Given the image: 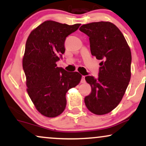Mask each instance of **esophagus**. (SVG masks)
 <instances>
[{
  "instance_id": "esophagus-1",
  "label": "esophagus",
  "mask_w": 146,
  "mask_h": 146,
  "mask_svg": "<svg viewBox=\"0 0 146 146\" xmlns=\"http://www.w3.org/2000/svg\"><path fill=\"white\" fill-rule=\"evenodd\" d=\"M85 82H86V81H85V76H82L81 80V83H85Z\"/></svg>"
}]
</instances>
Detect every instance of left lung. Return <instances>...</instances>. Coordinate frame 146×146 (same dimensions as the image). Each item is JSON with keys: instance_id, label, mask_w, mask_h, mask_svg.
Masks as SVG:
<instances>
[{"instance_id": "obj_1", "label": "left lung", "mask_w": 146, "mask_h": 146, "mask_svg": "<svg viewBox=\"0 0 146 146\" xmlns=\"http://www.w3.org/2000/svg\"><path fill=\"white\" fill-rule=\"evenodd\" d=\"M79 30L89 37L92 55L102 60L98 76L85 77L91 93L85 103L96 115L109 113L122 99L131 77V51L124 35L110 22L84 24Z\"/></svg>"}]
</instances>
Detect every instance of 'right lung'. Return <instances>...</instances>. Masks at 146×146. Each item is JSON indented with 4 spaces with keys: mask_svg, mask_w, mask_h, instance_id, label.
<instances>
[{
    "mask_svg": "<svg viewBox=\"0 0 146 146\" xmlns=\"http://www.w3.org/2000/svg\"><path fill=\"white\" fill-rule=\"evenodd\" d=\"M80 25L47 20L33 30L26 41L22 59L26 90L43 116L53 118L62 113L67 104V92L81 81L79 73L67 72L56 64L65 53L66 37Z\"/></svg>",
    "mask_w": 146,
    "mask_h": 146,
    "instance_id": "1",
    "label": "right lung"
}]
</instances>
